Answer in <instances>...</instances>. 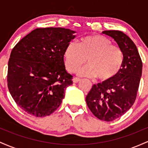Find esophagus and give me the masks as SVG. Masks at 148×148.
<instances>
[{"mask_svg": "<svg viewBox=\"0 0 148 148\" xmlns=\"http://www.w3.org/2000/svg\"><path fill=\"white\" fill-rule=\"evenodd\" d=\"M80 81H81V79H79V78L74 77V79H73V82L75 83V84H76V83H78V82H79Z\"/></svg>", "mask_w": 148, "mask_h": 148, "instance_id": "esophagus-1", "label": "esophagus"}]
</instances>
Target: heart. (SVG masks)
<instances>
[{
    "instance_id": "heart-1",
    "label": "heart",
    "mask_w": 148,
    "mask_h": 148,
    "mask_svg": "<svg viewBox=\"0 0 148 148\" xmlns=\"http://www.w3.org/2000/svg\"><path fill=\"white\" fill-rule=\"evenodd\" d=\"M64 60L66 69L71 73L75 72L87 60L88 65L78 70V75L108 81L120 72L124 54L108 37L92 35L81 39L78 45L69 42L64 49Z\"/></svg>"
}]
</instances>
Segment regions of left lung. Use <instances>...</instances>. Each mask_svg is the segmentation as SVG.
Here are the masks:
<instances>
[{"label":"left lung","instance_id":"obj_1","mask_svg":"<svg viewBox=\"0 0 148 148\" xmlns=\"http://www.w3.org/2000/svg\"><path fill=\"white\" fill-rule=\"evenodd\" d=\"M123 50L124 62L114 79L93 85L86 97L88 108L99 120L111 122L125 114L136 98L143 63L136 46L120 30H105Z\"/></svg>","mask_w":148,"mask_h":148}]
</instances>
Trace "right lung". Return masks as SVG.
I'll use <instances>...</instances> for the list:
<instances>
[{"instance_id":"1","label":"right lung","mask_w":148,"mask_h":148,"mask_svg":"<svg viewBox=\"0 0 148 148\" xmlns=\"http://www.w3.org/2000/svg\"><path fill=\"white\" fill-rule=\"evenodd\" d=\"M74 33L63 28H37L12 50L8 87L16 104L28 114L47 116L62 103L64 90L72 84L64 51Z\"/></svg>"}]
</instances>
